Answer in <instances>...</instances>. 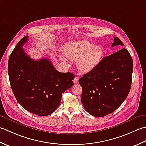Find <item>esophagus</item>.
I'll use <instances>...</instances> for the list:
<instances>
[{
    "mask_svg": "<svg viewBox=\"0 0 146 146\" xmlns=\"http://www.w3.org/2000/svg\"><path fill=\"white\" fill-rule=\"evenodd\" d=\"M74 84H77V83H78V82H79V77H75V78L74 79Z\"/></svg>",
    "mask_w": 146,
    "mask_h": 146,
    "instance_id": "obj_1",
    "label": "esophagus"
}]
</instances>
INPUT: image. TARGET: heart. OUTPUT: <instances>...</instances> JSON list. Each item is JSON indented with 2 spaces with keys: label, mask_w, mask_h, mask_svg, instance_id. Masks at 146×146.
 I'll use <instances>...</instances> for the list:
<instances>
[{
  "label": "heart",
  "mask_w": 146,
  "mask_h": 146,
  "mask_svg": "<svg viewBox=\"0 0 146 146\" xmlns=\"http://www.w3.org/2000/svg\"><path fill=\"white\" fill-rule=\"evenodd\" d=\"M65 55L71 60L77 61L79 70L88 72L96 67L102 60L104 51L102 47L95 46L88 41H79L69 43L64 46ZM60 59L66 62L64 56Z\"/></svg>",
  "instance_id": "b5f03b06"
}]
</instances>
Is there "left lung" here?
Wrapping results in <instances>:
<instances>
[{
    "mask_svg": "<svg viewBox=\"0 0 146 146\" xmlns=\"http://www.w3.org/2000/svg\"><path fill=\"white\" fill-rule=\"evenodd\" d=\"M124 45L118 37L111 47ZM133 61L125 48L104 57L93 70L79 80L82 88L81 102L94 117H103L120 106L129 94L132 84Z\"/></svg>",
    "mask_w": 146,
    "mask_h": 146,
    "instance_id": "8db88e82",
    "label": "left lung"
}]
</instances>
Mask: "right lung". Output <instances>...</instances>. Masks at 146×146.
<instances>
[{
    "mask_svg": "<svg viewBox=\"0 0 146 146\" xmlns=\"http://www.w3.org/2000/svg\"><path fill=\"white\" fill-rule=\"evenodd\" d=\"M28 41L24 36L9 58L8 74L14 96L21 106L38 116L49 115L58 108L62 93L74 85L71 72L55 69L48 58L35 60L26 54L23 45Z\"/></svg>",
    "mask_w": 146,
    "mask_h": 146,
    "instance_id": "right-lung-1",
    "label": "right lung"
}]
</instances>
